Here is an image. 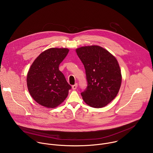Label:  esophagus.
<instances>
[{
	"mask_svg": "<svg viewBox=\"0 0 153 153\" xmlns=\"http://www.w3.org/2000/svg\"><path fill=\"white\" fill-rule=\"evenodd\" d=\"M77 83H75L72 86V88L73 90H76L77 88Z\"/></svg>",
	"mask_w": 153,
	"mask_h": 153,
	"instance_id": "esophagus-1",
	"label": "esophagus"
}]
</instances>
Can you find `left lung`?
Here are the masks:
<instances>
[{"label":"left lung","instance_id":"8db88e82","mask_svg":"<svg viewBox=\"0 0 153 153\" xmlns=\"http://www.w3.org/2000/svg\"><path fill=\"white\" fill-rule=\"evenodd\" d=\"M76 51L86 73L87 86L81 93L84 102L93 108L105 106L116 97L120 88L122 75L117 59L97 45L82 47Z\"/></svg>","mask_w":153,"mask_h":153}]
</instances>
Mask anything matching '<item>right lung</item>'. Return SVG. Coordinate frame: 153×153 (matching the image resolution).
I'll list each match as a JSON object with an SVG mask.
<instances>
[{"label": "right lung", "instance_id": "obj_1", "mask_svg": "<svg viewBox=\"0 0 153 153\" xmlns=\"http://www.w3.org/2000/svg\"><path fill=\"white\" fill-rule=\"evenodd\" d=\"M68 51V48L48 49L31 65L27 74V86L31 97L40 105L53 108L68 96L71 86L59 66Z\"/></svg>", "mask_w": 153, "mask_h": 153}]
</instances>
